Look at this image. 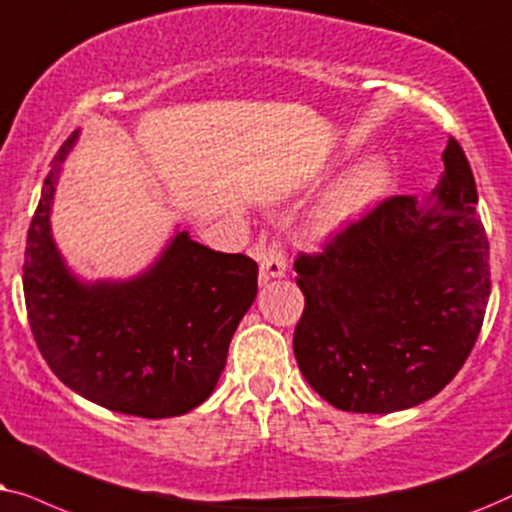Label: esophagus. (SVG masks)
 Segmentation results:
<instances>
[{
  "label": "esophagus",
  "instance_id": "obj_1",
  "mask_svg": "<svg viewBox=\"0 0 512 512\" xmlns=\"http://www.w3.org/2000/svg\"><path fill=\"white\" fill-rule=\"evenodd\" d=\"M288 271V260H285V250L281 241H271L264 245V255L260 262V278L264 283L271 278H283Z\"/></svg>",
  "mask_w": 512,
  "mask_h": 512
}]
</instances>
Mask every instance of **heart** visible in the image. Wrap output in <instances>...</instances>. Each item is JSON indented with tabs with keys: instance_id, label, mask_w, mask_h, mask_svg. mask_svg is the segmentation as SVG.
I'll use <instances>...</instances> for the list:
<instances>
[{
	"instance_id": "1",
	"label": "heart",
	"mask_w": 512,
	"mask_h": 512,
	"mask_svg": "<svg viewBox=\"0 0 512 512\" xmlns=\"http://www.w3.org/2000/svg\"><path fill=\"white\" fill-rule=\"evenodd\" d=\"M388 185V168L381 159H367L351 170L339 185L325 196L320 203L316 217H313V231L316 234H330L363 213L367 206L384 194Z\"/></svg>"
}]
</instances>
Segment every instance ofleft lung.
<instances>
[{"instance_id": "left-lung-1", "label": "left lung", "mask_w": 512, "mask_h": 512, "mask_svg": "<svg viewBox=\"0 0 512 512\" xmlns=\"http://www.w3.org/2000/svg\"><path fill=\"white\" fill-rule=\"evenodd\" d=\"M424 201L393 196L318 255H299L295 358L320 398L388 414L440 393L480 335L492 281L478 189L459 142Z\"/></svg>"}]
</instances>
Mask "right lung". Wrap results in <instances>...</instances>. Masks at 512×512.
<instances>
[{
    "label": "right lung",
    "mask_w": 512,
    "mask_h": 512,
    "mask_svg": "<svg viewBox=\"0 0 512 512\" xmlns=\"http://www.w3.org/2000/svg\"><path fill=\"white\" fill-rule=\"evenodd\" d=\"M74 131L53 156L27 231L23 290L53 374L95 405L145 419L187 414L215 391L229 342L257 297V262L177 231L128 281L86 283L51 236V206Z\"/></svg>",
    "instance_id": "add662e5"
}]
</instances>
